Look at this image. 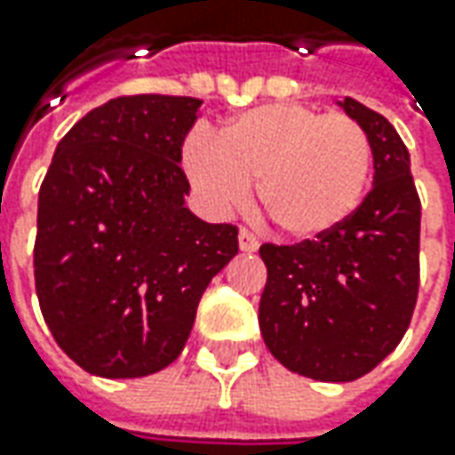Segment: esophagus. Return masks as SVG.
Wrapping results in <instances>:
<instances>
[{
    "mask_svg": "<svg viewBox=\"0 0 455 455\" xmlns=\"http://www.w3.org/2000/svg\"><path fill=\"white\" fill-rule=\"evenodd\" d=\"M237 243H240V251H243V253H255V251H258V245H260V243H258V237H255L251 230H245V228L237 233Z\"/></svg>",
    "mask_w": 455,
    "mask_h": 455,
    "instance_id": "34e87169",
    "label": "esophagus"
}]
</instances>
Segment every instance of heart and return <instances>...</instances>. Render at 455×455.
Masks as SVG:
<instances>
[{"label":"heart","instance_id":"heart-1","mask_svg":"<svg viewBox=\"0 0 455 455\" xmlns=\"http://www.w3.org/2000/svg\"><path fill=\"white\" fill-rule=\"evenodd\" d=\"M182 169L202 204L228 215L255 182L281 233L316 240L359 210L372 177V144L355 118L304 103H268L230 118L220 136L192 132Z\"/></svg>","mask_w":455,"mask_h":455}]
</instances>
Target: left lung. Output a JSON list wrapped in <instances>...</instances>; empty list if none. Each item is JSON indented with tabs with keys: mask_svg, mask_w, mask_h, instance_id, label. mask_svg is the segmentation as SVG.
Listing matches in <instances>:
<instances>
[{
	"mask_svg": "<svg viewBox=\"0 0 455 455\" xmlns=\"http://www.w3.org/2000/svg\"><path fill=\"white\" fill-rule=\"evenodd\" d=\"M337 103L370 136V195L329 235L260 245L263 341L286 370L319 382L375 370L408 331L420 281V197L408 147L385 116L355 98Z\"/></svg>",
	"mask_w": 455,
	"mask_h": 455,
	"instance_id": "obj_1",
	"label": "left lung"
}]
</instances>
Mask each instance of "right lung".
<instances>
[{"label":"right lung","mask_w":455,"mask_h":455,"mask_svg":"<svg viewBox=\"0 0 455 455\" xmlns=\"http://www.w3.org/2000/svg\"><path fill=\"white\" fill-rule=\"evenodd\" d=\"M200 98L121 96L65 133L37 202L35 289L44 323L85 372L147 377L182 355L237 228L189 207L184 136Z\"/></svg>","instance_id":"obj_1"}]
</instances>
